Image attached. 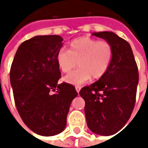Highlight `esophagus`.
Instances as JSON below:
<instances>
[{"label":"esophagus","instance_id":"esophagus-1","mask_svg":"<svg viewBox=\"0 0 148 148\" xmlns=\"http://www.w3.org/2000/svg\"><path fill=\"white\" fill-rule=\"evenodd\" d=\"M81 88H82V87L79 86H75V90H76V91H77V93H79V91H80Z\"/></svg>","mask_w":148,"mask_h":148}]
</instances>
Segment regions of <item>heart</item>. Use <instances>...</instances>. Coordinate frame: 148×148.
I'll use <instances>...</instances> for the list:
<instances>
[{
  "mask_svg": "<svg viewBox=\"0 0 148 148\" xmlns=\"http://www.w3.org/2000/svg\"><path fill=\"white\" fill-rule=\"evenodd\" d=\"M113 48L107 41H98L89 37H82L73 40L69 45V51L62 49L56 56L60 71L68 73L72 71L64 81L72 85H82L90 80L99 79L106 74L111 65Z\"/></svg>",
  "mask_w": 148,
  "mask_h": 148,
  "instance_id": "obj_1",
  "label": "heart"
}]
</instances>
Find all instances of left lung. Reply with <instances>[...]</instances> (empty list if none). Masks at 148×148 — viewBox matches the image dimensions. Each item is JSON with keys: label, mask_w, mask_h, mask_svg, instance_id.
<instances>
[{"label": "left lung", "mask_w": 148, "mask_h": 148, "mask_svg": "<svg viewBox=\"0 0 148 148\" xmlns=\"http://www.w3.org/2000/svg\"><path fill=\"white\" fill-rule=\"evenodd\" d=\"M92 35L111 44L113 57L106 74L96 82L84 86L79 93L86 102L89 128L101 136H111L124 127L133 111L139 82L138 67L126 40L111 32Z\"/></svg>", "instance_id": "8db88e82"}]
</instances>
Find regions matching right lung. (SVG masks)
<instances>
[{
  "instance_id": "right-lung-1",
  "label": "right lung",
  "mask_w": 148,
  "mask_h": 148,
  "mask_svg": "<svg viewBox=\"0 0 148 148\" xmlns=\"http://www.w3.org/2000/svg\"><path fill=\"white\" fill-rule=\"evenodd\" d=\"M59 36H37L18 47L10 70V82L22 121L35 133L51 136L66 125L71 101L77 93L62 82L56 56L62 47ZM56 93L51 94V91Z\"/></svg>"
}]
</instances>
